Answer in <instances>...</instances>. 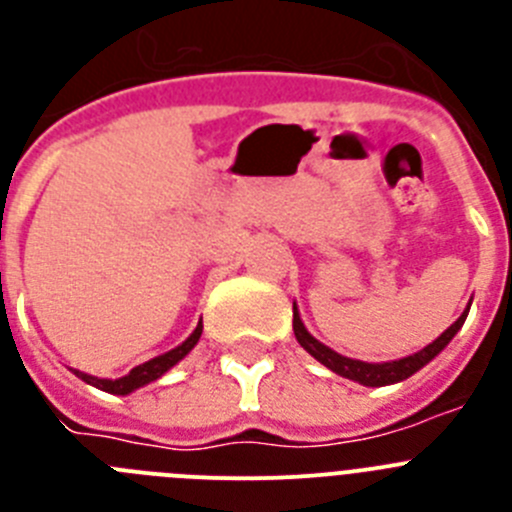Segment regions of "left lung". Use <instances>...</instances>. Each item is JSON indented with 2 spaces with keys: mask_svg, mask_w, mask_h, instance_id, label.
Listing matches in <instances>:
<instances>
[{
  "mask_svg": "<svg viewBox=\"0 0 512 512\" xmlns=\"http://www.w3.org/2000/svg\"><path fill=\"white\" fill-rule=\"evenodd\" d=\"M292 312H295V318H292L295 338L300 341V346L305 348L307 354L315 356V359H318L323 366H328L330 372L341 374V377H346V379H354V382L364 384V387H384V384H395V382H402V379L413 377V374L418 372V369H423L428 361L436 359L443 348L449 346L451 338L459 333V328L464 325V320H467V315H469V307L461 312V318L456 320L451 328L443 330L441 336H438L433 343H428L425 348H420L418 354L405 356V359H400V361H384V364H369V361L348 359V356L336 354L333 348H328L325 343H320L318 338H312L310 333H307L305 323H302V318H300V312H297V305H292Z\"/></svg>",
  "mask_w": 512,
  "mask_h": 512,
  "instance_id": "left-lung-1",
  "label": "left lung"
}]
</instances>
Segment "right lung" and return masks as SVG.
<instances>
[{
  "mask_svg": "<svg viewBox=\"0 0 512 512\" xmlns=\"http://www.w3.org/2000/svg\"><path fill=\"white\" fill-rule=\"evenodd\" d=\"M200 336H202V320H200V325L192 330V336H189L182 346L171 348V351H166V354L156 356V359L146 361V364L135 366V369H130V374H125V377H120V379H99V377H92V374L76 372V369H74V374L79 379H84L87 384H92V387H97V390L110 392V395H130V392L138 390V387H143V384H151V382H156L158 377H164L171 366L179 364V361H182L194 346H197Z\"/></svg>",
  "mask_w": 512,
  "mask_h": 512,
  "instance_id": "add662e5",
  "label": "right lung"
}]
</instances>
